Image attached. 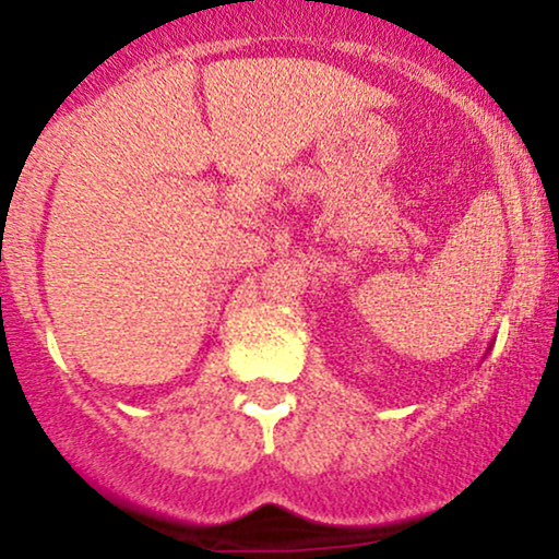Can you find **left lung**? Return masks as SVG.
Segmentation results:
<instances>
[{"mask_svg": "<svg viewBox=\"0 0 559 559\" xmlns=\"http://www.w3.org/2000/svg\"><path fill=\"white\" fill-rule=\"evenodd\" d=\"M489 349H491V346H489Z\"/></svg>", "mask_w": 559, "mask_h": 559, "instance_id": "8db88e82", "label": "left lung"}]
</instances>
